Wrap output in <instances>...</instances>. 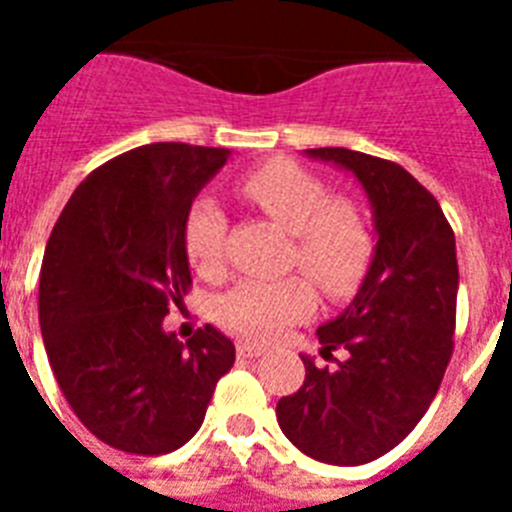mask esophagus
I'll return each instance as SVG.
<instances>
[{
    "mask_svg": "<svg viewBox=\"0 0 512 512\" xmlns=\"http://www.w3.org/2000/svg\"><path fill=\"white\" fill-rule=\"evenodd\" d=\"M236 350H239L241 358H257L265 353L263 345H255V342H239V345H236Z\"/></svg>",
    "mask_w": 512,
    "mask_h": 512,
    "instance_id": "esophagus-1",
    "label": "esophagus"
}]
</instances>
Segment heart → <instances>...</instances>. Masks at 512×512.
<instances>
[{
    "label": "heart",
    "mask_w": 512,
    "mask_h": 512,
    "mask_svg": "<svg viewBox=\"0 0 512 512\" xmlns=\"http://www.w3.org/2000/svg\"><path fill=\"white\" fill-rule=\"evenodd\" d=\"M233 191L249 207L292 233L289 265L300 268L329 300H348L361 289L377 236L369 217L348 196H332L329 185L292 159H271L236 177ZM228 220L217 201L199 196L183 220V249L204 279H217L225 265ZM316 305L303 276L281 281H241L215 305L217 324L236 337L271 342L303 321Z\"/></svg>",
    "instance_id": "obj_1"
}]
</instances>
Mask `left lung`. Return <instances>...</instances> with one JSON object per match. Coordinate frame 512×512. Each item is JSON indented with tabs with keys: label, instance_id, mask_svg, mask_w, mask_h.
Masks as SVG:
<instances>
[{
	"label": "left lung",
	"instance_id": "1",
	"mask_svg": "<svg viewBox=\"0 0 512 512\" xmlns=\"http://www.w3.org/2000/svg\"><path fill=\"white\" fill-rule=\"evenodd\" d=\"M358 177L374 207L377 255L356 300L316 332L305 382L276 404L284 436L329 465H364L398 446L428 412L454 350L457 249L436 196L396 162L348 148H311Z\"/></svg>",
	"mask_w": 512,
	"mask_h": 512
}]
</instances>
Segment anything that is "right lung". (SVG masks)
<instances>
[{
  "label": "right lung",
  "mask_w": 512,
  "mask_h": 512,
  "mask_svg": "<svg viewBox=\"0 0 512 512\" xmlns=\"http://www.w3.org/2000/svg\"><path fill=\"white\" fill-rule=\"evenodd\" d=\"M228 148L151 143L79 183L44 249L39 324L68 406L119 452H175L201 428L236 348L215 327L164 332L191 271L183 220Z\"/></svg>",
  "instance_id": "right-lung-1"
}]
</instances>
